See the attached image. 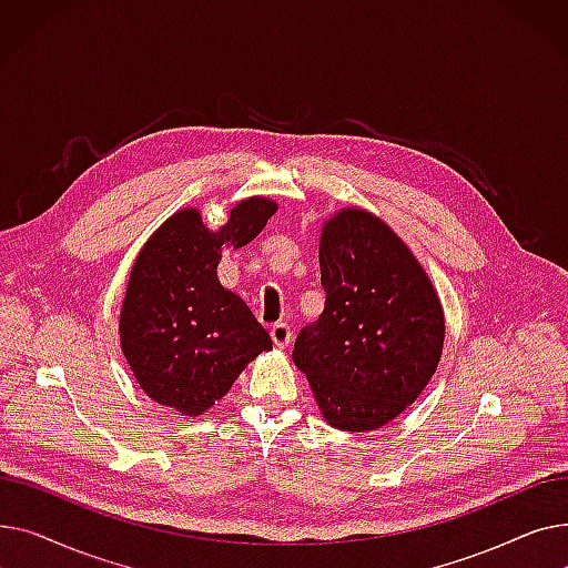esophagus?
I'll return each mask as SVG.
<instances>
[{
    "label": "esophagus",
    "instance_id": "34e87169",
    "mask_svg": "<svg viewBox=\"0 0 568 568\" xmlns=\"http://www.w3.org/2000/svg\"><path fill=\"white\" fill-rule=\"evenodd\" d=\"M272 341L276 347H287L292 341V332L285 322H278L272 326Z\"/></svg>",
    "mask_w": 568,
    "mask_h": 568
}]
</instances>
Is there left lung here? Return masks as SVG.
Instances as JSON below:
<instances>
[{"label":"left lung","instance_id":"left-lung-1","mask_svg":"<svg viewBox=\"0 0 568 568\" xmlns=\"http://www.w3.org/2000/svg\"><path fill=\"white\" fill-rule=\"evenodd\" d=\"M317 322L294 341L326 424L364 433L394 422L437 371L444 311L426 268L366 209H341L322 225Z\"/></svg>","mask_w":568,"mask_h":568}]
</instances>
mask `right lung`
I'll return each mask as SVG.
<instances>
[{"label": "right lung", "mask_w": 568, "mask_h": 568, "mask_svg": "<svg viewBox=\"0 0 568 568\" xmlns=\"http://www.w3.org/2000/svg\"><path fill=\"white\" fill-rule=\"evenodd\" d=\"M278 204L248 197L212 232L197 209L172 214L142 246L119 313V341L142 392L197 416L221 400L260 352L272 349L244 300L219 283L223 248H242Z\"/></svg>", "instance_id": "add662e5"}]
</instances>
